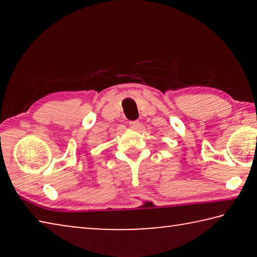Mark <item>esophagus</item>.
Listing matches in <instances>:
<instances>
[{
    "instance_id": "obj_1",
    "label": "esophagus",
    "mask_w": 257,
    "mask_h": 257,
    "mask_svg": "<svg viewBox=\"0 0 257 257\" xmlns=\"http://www.w3.org/2000/svg\"><path fill=\"white\" fill-rule=\"evenodd\" d=\"M129 125H130V128H132V129L137 130V129L141 128L142 123L139 122V121H132V122H129Z\"/></svg>"
}]
</instances>
